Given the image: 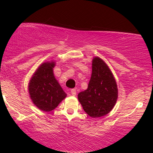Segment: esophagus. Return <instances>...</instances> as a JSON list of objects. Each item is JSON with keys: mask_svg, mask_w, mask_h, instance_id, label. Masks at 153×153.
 <instances>
[{"mask_svg": "<svg viewBox=\"0 0 153 153\" xmlns=\"http://www.w3.org/2000/svg\"><path fill=\"white\" fill-rule=\"evenodd\" d=\"M70 93H71V94H72L73 96L76 95V90L75 89H72V90H71V91H70Z\"/></svg>", "mask_w": 153, "mask_h": 153, "instance_id": "obj_1", "label": "esophagus"}]
</instances>
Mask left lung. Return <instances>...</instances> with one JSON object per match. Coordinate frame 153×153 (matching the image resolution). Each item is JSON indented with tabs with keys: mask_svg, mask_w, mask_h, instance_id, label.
<instances>
[{
	"mask_svg": "<svg viewBox=\"0 0 153 153\" xmlns=\"http://www.w3.org/2000/svg\"><path fill=\"white\" fill-rule=\"evenodd\" d=\"M117 97V82L111 70L101 58L96 56L88 88L78 94L83 109L93 118L103 117L114 107Z\"/></svg>",
	"mask_w": 153,
	"mask_h": 153,
	"instance_id": "obj_1",
	"label": "left lung"
}]
</instances>
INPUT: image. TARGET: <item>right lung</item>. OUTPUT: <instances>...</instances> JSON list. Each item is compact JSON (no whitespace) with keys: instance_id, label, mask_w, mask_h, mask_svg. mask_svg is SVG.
<instances>
[{"instance_id":"right-lung-1","label":"right lung","mask_w":153,"mask_h":153,"mask_svg":"<svg viewBox=\"0 0 153 153\" xmlns=\"http://www.w3.org/2000/svg\"><path fill=\"white\" fill-rule=\"evenodd\" d=\"M55 62H44L35 71L30 80L28 90L33 104L40 110L52 111L67 94L56 78L53 68Z\"/></svg>"}]
</instances>
